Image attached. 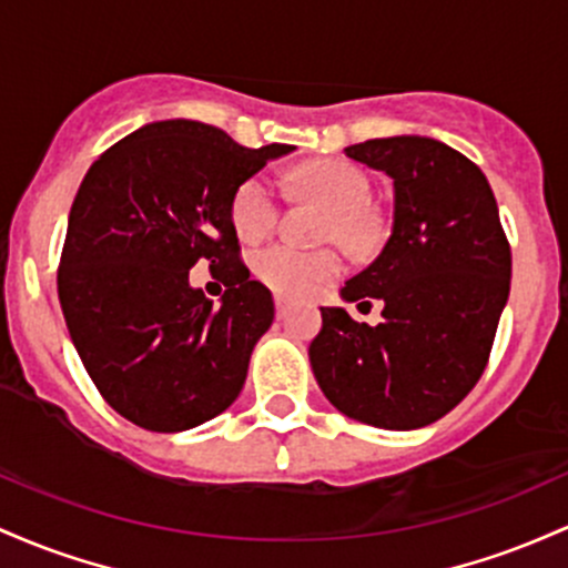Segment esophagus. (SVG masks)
Listing matches in <instances>:
<instances>
[{"mask_svg":"<svg viewBox=\"0 0 568 568\" xmlns=\"http://www.w3.org/2000/svg\"><path fill=\"white\" fill-rule=\"evenodd\" d=\"M273 303H276V314H278V318L286 316V301H284V297L276 295V301H273Z\"/></svg>","mask_w":568,"mask_h":568,"instance_id":"esophagus-1","label":"esophagus"}]
</instances>
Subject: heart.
<instances>
[{"instance_id":"b5f03b06","label":"heart","mask_w":568,"mask_h":568,"mask_svg":"<svg viewBox=\"0 0 568 568\" xmlns=\"http://www.w3.org/2000/svg\"><path fill=\"white\" fill-rule=\"evenodd\" d=\"M295 184L311 201L329 209L324 239L341 241L352 252L373 250L378 220L369 212V180L348 161H311L295 171ZM282 193L273 176L254 174L235 187L231 220L244 241H263L278 225ZM254 273L267 290L290 301L314 297L343 273V257L335 250L305 252L276 244L254 257Z\"/></svg>"}]
</instances>
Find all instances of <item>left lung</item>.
Returning a JSON list of instances; mask_svg holds the SVG:
<instances>
[{"label": "left lung", "instance_id": "1", "mask_svg": "<svg viewBox=\"0 0 568 568\" xmlns=\"http://www.w3.org/2000/svg\"><path fill=\"white\" fill-rule=\"evenodd\" d=\"M346 155L394 180L392 235L348 278V303L384 301L369 327L322 308L308 356L324 397L356 422L418 429L473 392L488 365L509 295L513 252L490 184L454 146L392 136Z\"/></svg>", "mask_w": 568, "mask_h": 568}]
</instances>
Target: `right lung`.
<instances>
[{"label": "right lung", "instance_id": "obj_1", "mask_svg": "<svg viewBox=\"0 0 568 568\" xmlns=\"http://www.w3.org/2000/svg\"><path fill=\"white\" fill-rule=\"evenodd\" d=\"M290 150H250L214 125L163 120L88 169L69 212L59 301L95 388L131 424L193 429L244 388L273 297L241 260L231 201ZM199 258L229 286L220 306L189 286Z\"/></svg>", "mask_w": 568, "mask_h": 568}]
</instances>
